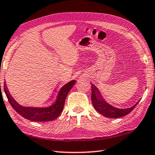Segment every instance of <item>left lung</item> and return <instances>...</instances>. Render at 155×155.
<instances>
[{
    "mask_svg": "<svg viewBox=\"0 0 155 155\" xmlns=\"http://www.w3.org/2000/svg\"><path fill=\"white\" fill-rule=\"evenodd\" d=\"M100 91L98 90L94 84H91V102L94 108L100 114L103 115L104 116L110 118H117L127 115L134 109L135 107L139 103V101L134 106L127 109H119L110 105L106 101L102 98L100 94Z\"/></svg>",
    "mask_w": 155,
    "mask_h": 155,
    "instance_id": "obj_1",
    "label": "left lung"
}]
</instances>
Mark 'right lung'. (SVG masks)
<instances>
[{
	"mask_svg": "<svg viewBox=\"0 0 155 155\" xmlns=\"http://www.w3.org/2000/svg\"><path fill=\"white\" fill-rule=\"evenodd\" d=\"M77 82L72 80L64 85L57 92L56 97L51 103L41 107H23L18 104L9 94L4 85V90L9 103L18 114L25 118L34 122H46L55 120L64 109L68 94Z\"/></svg>",
	"mask_w": 155,
	"mask_h": 155,
	"instance_id": "add662e5",
	"label": "right lung"
}]
</instances>
